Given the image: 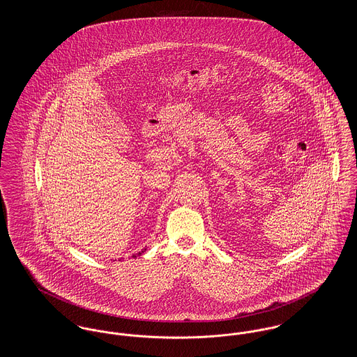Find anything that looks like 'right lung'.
Masks as SVG:
<instances>
[{"mask_svg": "<svg viewBox=\"0 0 357 357\" xmlns=\"http://www.w3.org/2000/svg\"><path fill=\"white\" fill-rule=\"evenodd\" d=\"M144 252H146V248H144V249H143V250H142V252H139V253H137V255H134V258H135L136 255H142V253H144Z\"/></svg>", "mask_w": 357, "mask_h": 357, "instance_id": "add662e5", "label": "right lung"}]
</instances>
